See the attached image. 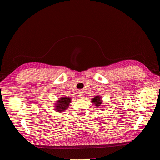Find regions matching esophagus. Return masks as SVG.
<instances>
[{
  "instance_id": "esophagus-1",
  "label": "esophagus",
  "mask_w": 160,
  "mask_h": 160,
  "mask_svg": "<svg viewBox=\"0 0 160 160\" xmlns=\"http://www.w3.org/2000/svg\"><path fill=\"white\" fill-rule=\"evenodd\" d=\"M78 95L79 96V98H83L85 94H84V92L82 91H80L78 92Z\"/></svg>"
}]
</instances>
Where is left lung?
I'll return each mask as SVG.
<instances>
[{"instance_id":"8db88e82","label":"left lung","mask_w":160,"mask_h":160,"mask_svg":"<svg viewBox=\"0 0 160 160\" xmlns=\"http://www.w3.org/2000/svg\"><path fill=\"white\" fill-rule=\"evenodd\" d=\"M92 102L96 105L97 108H98L99 106H100L101 105V103H102V101H101L100 97H99V96H96V97H95V98L92 99Z\"/></svg>"}]
</instances>
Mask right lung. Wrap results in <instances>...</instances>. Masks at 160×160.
<instances>
[{"label":"right lung","instance_id":"obj_1","mask_svg":"<svg viewBox=\"0 0 160 160\" xmlns=\"http://www.w3.org/2000/svg\"><path fill=\"white\" fill-rule=\"evenodd\" d=\"M57 102V106H55L57 109L56 110L57 111H65L69 107V105L71 102V98H67V97H63V98H61Z\"/></svg>","mask_w":160,"mask_h":160}]
</instances>
